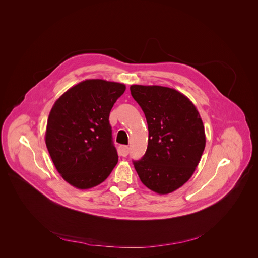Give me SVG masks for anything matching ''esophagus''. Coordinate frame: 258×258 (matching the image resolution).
<instances>
[{
    "label": "esophagus",
    "instance_id": "34e87169",
    "mask_svg": "<svg viewBox=\"0 0 258 258\" xmlns=\"http://www.w3.org/2000/svg\"><path fill=\"white\" fill-rule=\"evenodd\" d=\"M118 151H119V155L120 156L126 157L129 154V147L125 146V145H121V146H119V150Z\"/></svg>",
    "mask_w": 258,
    "mask_h": 258
}]
</instances>
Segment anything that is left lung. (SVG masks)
<instances>
[{"label":"left lung","mask_w":258,"mask_h":258,"mask_svg":"<svg viewBox=\"0 0 258 258\" xmlns=\"http://www.w3.org/2000/svg\"><path fill=\"white\" fill-rule=\"evenodd\" d=\"M132 97L147 120L148 147L133 161L141 182L166 195L194 174L206 146L202 118L191 101L176 89L158 85H131Z\"/></svg>","instance_id":"8db88e82"}]
</instances>
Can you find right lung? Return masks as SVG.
Here are the masks:
<instances>
[{
    "instance_id": "add662e5",
    "label": "right lung",
    "mask_w": 258,
    "mask_h": 258,
    "mask_svg": "<svg viewBox=\"0 0 258 258\" xmlns=\"http://www.w3.org/2000/svg\"><path fill=\"white\" fill-rule=\"evenodd\" d=\"M122 83L87 79L64 92L52 106L45 144L60 176L77 188L104 182L118 162L109 114L124 93Z\"/></svg>"
}]
</instances>
